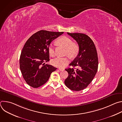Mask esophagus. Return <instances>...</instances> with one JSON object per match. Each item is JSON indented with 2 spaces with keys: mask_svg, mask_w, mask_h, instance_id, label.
Segmentation results:
<instances>
[{
  "mask_svg": "<svg viewBox=\"0 0 122 122\" xmlns=\"http://www.w3.org/2000/svg\"><path fill=\"white\" fill-rule=\"evenodd\" d=\"M58 69H59V70L60 71H64V68H58Z\"/></svg>",
  "mask_w": 122,
  "mask_h": 122,
  "instance_id": "34e87169",
  "label": "esophagus"
}]
</instances>
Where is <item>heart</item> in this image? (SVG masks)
I'll return each instance as SVG.
<instances>
[{
	"label": "heart",
	"instance_id": "obj_1",
	"mask_svg": "<svg viewBox=\"0 0 122 122\" xmlns=\"http://www.w3.org/2000/svg\"><path fill=\"white\" fill-rule=\"evenodd\" d=\"M57 42L66 48L65 54L67 55L69 57H74L78 54L79 51L78 46L73 43L71 39L68 37L63 36L59 39ZM48 51L50 56H54L55 55V51L54 46L50 44L48 47ZM69 62L68 58L67 57H57L53 59L51 63L54 66L63 67L67 65Z\"/></svg>",
	"mask_w": 122,
	"mask_h": 122
}]
</instances>
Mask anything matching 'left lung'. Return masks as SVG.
I'll list each match as a JSON object with an SVG mask.
<instances>
[{
	"mask_svg": "<svg viewBox=\"0 0 122 122\" xmlns=\"http://www.w3.org/2000/svg\"><path fill=\"white\" fill-rule=\"evenodd\" d=\"M67 34L77 41L79 51L76 57L69 64L73 67L65 69L68 76L64 82L69 89L79 91L88 86L97 72V53L94 42L87 35L68 32Z\"/></svg>",
	"mask_w": 122,
	"mask_h": 122,
	"instance_id": "1",
	"label": "left lung"
}]
</instances>
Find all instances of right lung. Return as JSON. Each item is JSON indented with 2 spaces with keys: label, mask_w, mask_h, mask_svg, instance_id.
I'll return each mask as SVG.
<instances>
[{
  "label": "right lung",
  "mask_w": 122,
  "mask_h": 122,
  "mask_svg": "<svg viewBox=\"0 0 122 122\" xmlns=\"http://www.w3.org/2000/svg\"><path fill=\"white\" fill-rule=\"evenodd\" d=\"M63 33L42 30L34 34L25 42L20 57V68L29 86L39 87L48 81L51 74L56 69L45 62L50 60L48 47L50 43Z\"/></svg>",
  "instance_id": "obj_1"
}]
</instances>
